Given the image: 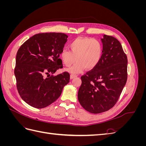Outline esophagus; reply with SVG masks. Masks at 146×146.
Returning <instances> with one entry per match:
<instances>
[{
    "label": "esophagus",
    "instance_id": "esophagus-1",
    "mask_svg": "<svg viewBox=\"0 0 146 146\" xmlns=\"http://www.w3.org/2000/svg\"><path fill=\"white\" fill-rule=\"evenodd\" d=\"M77 77V76H76V75H74V74H71V75H70V79H73V78H76Z\"/></svg>",
    "mask_w": 146,
    "mask_h": 146
}]
</instances>
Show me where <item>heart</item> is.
Segmentation results:
<instances>
[{
	"label": "heart",
	"mask_w": 146,
	"mask_h": 146,
	"mask_svg": "<svg viewBox=\"0 0 146 146\" xmlns=\"http://www.w3.org/2000/svg\"><path fill=\"white\" fill-rule=\"evenodd\" d=\"M70 50L64 49L60 58L68 67L76 60L77 62L66 70L71 74H78L86 68L91 70L96 68L102 57L103 46L100 41L91 38H77L70 43Z\"/></svg>",
	"instance_id": "obj_1"
}]
</instances>
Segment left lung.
Here are the masks:
<instances>
[{
	"label": "left lung",
	"mask_w": 146,
	"mask_h": 146,
	"mask_svg": "<svg viewBox=\"0 0 146 146\" xmlns=\"http://www.w3.org/2000/svg\"><path fill=\"white\" fill-rule=\"evenodd\" d=\"M102 57L96 68L81 77L78 100L88 112L107 111L116 104L127 79V57L116 38L104 35Z\"/></svg>",
	"instance_id": "obj_1"
}]
</instances>
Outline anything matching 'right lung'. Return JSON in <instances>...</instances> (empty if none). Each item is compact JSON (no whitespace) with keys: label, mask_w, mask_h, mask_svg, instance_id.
I'll return each instance as SVG.
<instances>
[{"label":"right lung","mask_w":146,"mask_h":146,"mask_svg":"<svg viewBox=\"0 0 146 146\" xmlns=\"http://www.w3.org/2000/svg\"><path fill=\"white\" fill-rule=\"evenodd\" d=\"M68 38L61 33L36 34L17 51L15 69L17 89L22 99L32 107L43 108L54 103L69 82L68 72L50 76L62 68L59 56Z\"/></svg>","instance_id":"obj_1"}]
</instances>
